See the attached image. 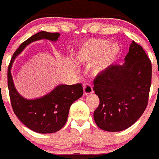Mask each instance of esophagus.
Listing matches in <instances>:
<instances>
[{
	"mask_svg": "<svg viewBox=\"0 0 159 159\" xmlns=\"http://www.w3.org/2000/svg\"><path fill=\"white\" fill-rule=\"evenodd\" d=\"M83 89H84V95H89V94H91V93H93V86H92L90 84H84Z\"/></svg>",
	"mask_w": 159,
	"mask_h": 159,
	"instance_id": "esophagus-1",
	"label": "esophagus"
}]
</instances>
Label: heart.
<instances>
[{
  "instance_id": "b5f03b06",
  "label": "heart",
  "mask_w": 159,
  "mask_h": 159,
  "mask_svg": "<svg viewBox=\"0 0 159 159\" xmlns=\"http://www.w3.org/2000/svg\"><path fill=\"white\" fill-rule=\"evenodd\" d=\"M120 53L121 48L118 44H110V41L105 39H91L81 44L75 59L81 64H90L96 61L92 66V72L96 75L114 64Z\"/></svg>"
}]
</instances>
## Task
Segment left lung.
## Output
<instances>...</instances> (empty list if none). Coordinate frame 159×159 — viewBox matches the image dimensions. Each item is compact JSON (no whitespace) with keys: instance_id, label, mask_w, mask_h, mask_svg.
Returning a JSON list of instances; mask_svg holds the SVG:
<instances>
[{"instance_id":"obj_1","label":"left lung","mask_w":159,"mask_h":159,"mask_svg":"<svg viewBox=\"0 0 159 159\" xmlns=\"http://www.w3.org/2000/svg\"><path fill=\"white\" fill-rule=\"evenodd\" d=\"M151 63L141 46L133 41L122 65H111L93 81L100 99L93 117L97 126L119 132L133 125L148 103Z\"/></svg>"}]
</instances>
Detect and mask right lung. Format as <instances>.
I'll return each mask as SVG.
<instances>
[{
  "label": "right lung",
  "mask_w": 159,
  "mask_h": 159,
  "mask_svg": "<svg viewBox=\"0 0 159 159\" xmlns=\"http://www.w3.org/2000/svg\"><path fill=\"white\" fill-rule=\"evenodd\" d=\"M59 33L41 31L22 43L14 52L8 69V86L13 111L30 129L39 133H52L61 129L67 120L69 110L75 100L83 95L81 84H59L45 96L27 100L19 94L15 87L11 69L18 55L33 41L47 39L56 41Z\"/></svg>",
  "instance_id": "add662e5"
}]
</instances>
